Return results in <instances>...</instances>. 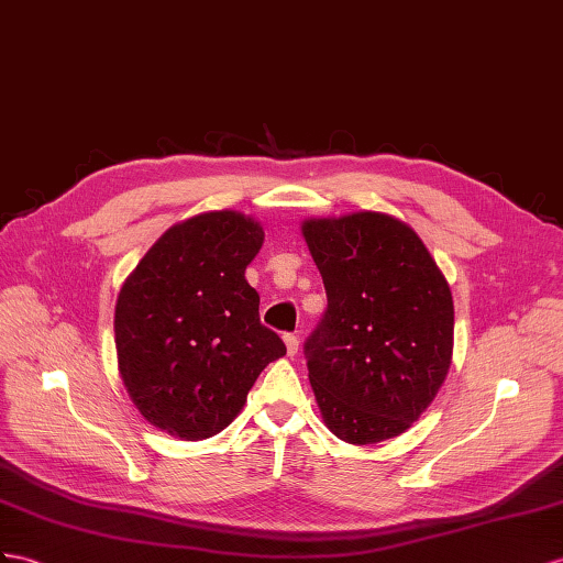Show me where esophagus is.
<instances>
[{"label": "esophagus", "instance_id": "34e87169", "mask_svg": "<svg viewBox=\"0 0 563 563\" xmlns=\"http://www.w3.org/2000/svg\"><path fill=\"white\" fill-rule=\"evenodd\" d=\"M285 347H287V354L295 356L299 352V338L297 335H285Z\"/></svg>", "mask_w": 563, "mask_h": 563}]
</instances>
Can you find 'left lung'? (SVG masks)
<instances>
[{
    "label": "left lung",
    "instance_id": "obj_1",
    "mask_svg": "<svg viewBox=\"0 0 563 563\" xmlns=\"http://www.w3.org/2000/svg\"><path fill=\"white\" fill-rule=\"evenodd\" d=\"M301 235L328 295L305 344L323 423L350 444L397 438L450 371V283L416 230L390 213L307 219Z\"/></svg>",
    "mask_w": 563,
    "mask_h": 563
}]
</instances>
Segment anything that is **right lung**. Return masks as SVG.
I'll return each mask as SVG.
<instances>
[{"instance_id": "right-lung-1", "label": "right lung", "mask_w": 563, "mask_h": 563, "mask_svg": "<svg viewBox=\"0 0 563 563\" xmlns=\"http://www.w3.org/2000/svg\"><path fill=\"white\" fill-rule=\"evenodd\" d=\"M264 228L240 211L170 225L125 278L113 313L119 373L142 419L180 440L233 423L283 340L258 321L244 271Z\"/></svg>"}]
</instances>
